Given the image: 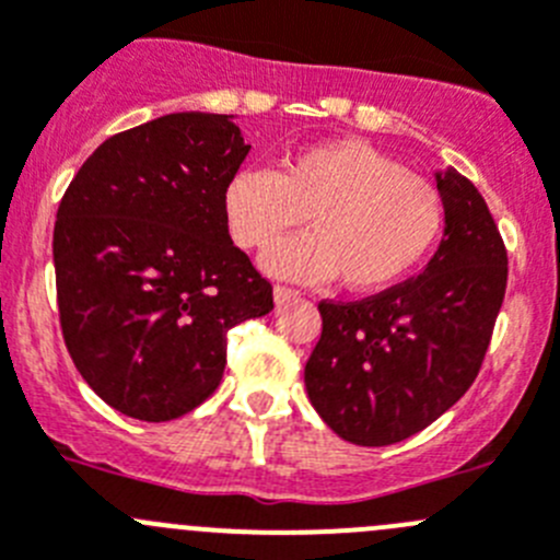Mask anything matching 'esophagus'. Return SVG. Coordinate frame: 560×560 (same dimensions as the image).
I'll use <instances>...</instances> for the list:
<instances>
[{
  "label": "esophagus",
  "instance_id": "obj_1",
  "mask_svg": "<svg viewBox=\"0 0 560 560\" xmlns=\"http://www.w3.org/2000/svg\"><path fill=\"white\" fill-rule=\"evenodd\" d=\"M300 291L296 289H289V285H275V302L277 305H285V302L291 300H300Z\"/></svg>",
  "mask_w": 560,
  "mask_h": 560
}]
</instances>
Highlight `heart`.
<instances>
[{"label":"heart","instance_id":"obj_1","mask_svg":"<svg viewBox=\"0 0 560 560\" xmlns=\"http://www.w3.org/2000/svg\"><path fill=\"white\" fill-rule=\"evenodd\" d=\"M305 215L314 233L271 247L264 269L296 283L340 275L346 289L380 291L429 258L443 236L445 200L363 140L318 142L280 173L242 167L228 180L225 220L238 247H269Z\"/></svg>","mask_w":560,"mask_h":560}]
</instances>
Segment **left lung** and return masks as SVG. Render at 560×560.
<instances>
[{
  "instance_id": "obj_1",
  "label": "left lung",
  "mask_w": 560,
  "mask_h": 560,
  "mask_svg": "<svg viewBox=\"0 0 560 560\" xmlns=\"http://www.w3.org/2000/svg\"><path fill=\"white\" fill-rule=\"evenodd\" d=\"M445 233L418 277L360 302H322L307 398L338 436L401 443L454 407L478 376L505 296L509 258L481 191L436 173Z\"/></svg>"
}]
</instances>
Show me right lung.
Instances as JSON below:
<instances>
[{"mask_svg": "<svg viewBox=\"0 0 560 560\" xmlns=\"http://www.w3.org/2000/svg\"><path fill=\"white\" fill-rule=\"evenodd\" d=\"M249 145L233 115L173 112L109 137L55 222L68 354L117 412L162 423L217 390L228 329L275 307L231 242L225 186Z\"/></svg>", "mask_w": 560, "mask_h": 560, "instance_id": "obj_1", "label": "right lung"}]
</instances>
